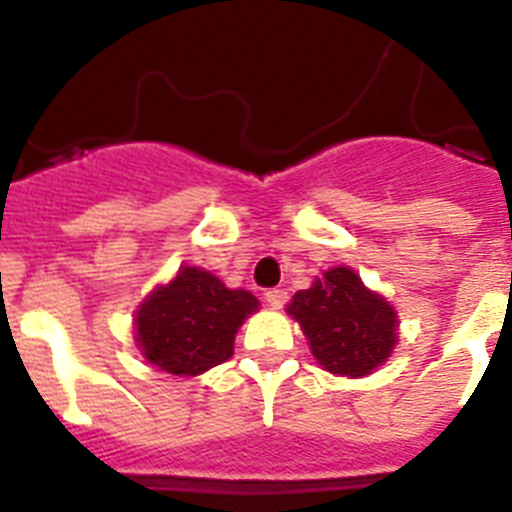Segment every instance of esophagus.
I'll return each mask as SVG.
<instances>
[{
  "label": "esophagus",
  "instance_id": "34e87169",
  "mask_svg": "<svg viewBox=\"0 0 512 512\" xmlns=\"http://www.w3.org/2000/svg\"><path fill=\"white\" fill-rule=\"evenodd\" d=\"M264 297L271 307H282L284 302H287V292H284V289H269Z\"/></svg>",
  "mask_w": 512,
  "mask_h": 512
}]
</instances>
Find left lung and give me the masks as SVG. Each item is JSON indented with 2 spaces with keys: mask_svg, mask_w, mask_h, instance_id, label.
Returning a JSON list of instances; mask_svg holds the SVG:
<instances>
[{
  "mask_svg": "<svg viewBox=\"0 0 512 512\" xmlns=\"http://www.w3.org/2000/svg\"><path fill=\"white\" fill-rule=\"evenodd\" d=\"M287 312L300 323L312 356L325 372L366 377L390 359L397 343V312L366 289L348 266H336L300 289Z\"/></svg>",
  "mask_w": 512,
  "mask_h": 512,
  "instance_id": "left-lung-1",
  "label": "left lung"
}]
</instances>
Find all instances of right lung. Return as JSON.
Wrapping results in <instances>:
<instances>
[{
	"label": "right lung",
	"instance_id": "1",
	"mask_svg": "<svg viewBox=\"0 0 512 512\" xmlns=\"http://www.w3.org/2000/svg\"><path fill=\"white\" fill-rule=\"evenodd\" d=\"M259 300L228 289L200 266H182L169 284L143 300L135 315V341L148 364L174 377H197L233 356V341Z\"/></svg>",
	"mask_w": 512,
	"mask_h": 512
}]
</instances>
